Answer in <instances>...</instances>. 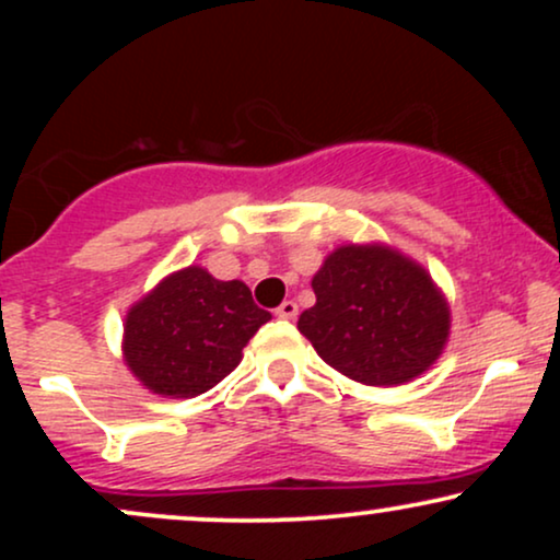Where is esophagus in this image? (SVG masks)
Instances as JSON below:
<instances>
[{"label":"esophagus","mask_w":560,"mask_h":560,"mask_svg":"<svg viewBox=\"0 0 560 560\" xmlns=\"http://www.w3.org/2000/svg\"><path fill=\"white\" fill-rule=\"evenodd\" d=\"M276 316L287 318V320L298 318V302H294V300H284L279 307H276Z\"/></svg>","instance_id":"34e87169"}]
</instances>
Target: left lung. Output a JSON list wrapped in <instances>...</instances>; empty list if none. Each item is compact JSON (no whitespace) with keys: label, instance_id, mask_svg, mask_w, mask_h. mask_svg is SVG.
Returning <instances> with one entry per match:
<instances>
[{"label":"left lung","instance_id":"8db88e82","mask_svg":"<svg viewBox=\"0 0 560 560\" xmlns=\"http://www.w3.org/2000/svg\"><path fill=\"white\" fill-rule=\"evenodd\" d=\"M311 284L316 305L298 329L339 374L395 387L421 376L445 350V294L419 262L387 244H342Z\"/></svg>","mask_w":560,"mask_h":560}]
</instances>
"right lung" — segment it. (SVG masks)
I'll return each mask as SVG.
<instances>
[{
    "mask_svg": "<svg viewBox=\"0 0 560 560\" xmlns=\"http://www.w3.org/2000/svg\"><path fill=\"white\" fill-rule=\"evenodd\" d=\"M266 320L271 313L255 305L244 281H218L189 266L128 307L124 361L155 395L197 397L240 365Z\"/></svg>",
    "mask_w": 560,
    "mask_h": 560,
    "instance_id": "add662e5",
    "label": "right lung"
}]
</instances>
